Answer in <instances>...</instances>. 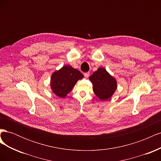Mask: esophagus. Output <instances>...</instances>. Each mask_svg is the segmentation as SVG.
Wrapping results in <instances>:
<instances>
[{"label":"esophagus","instance_id":"34e87169","mask_svg":"<svg viewBox=\"0 0 161 161\" xmlns=\"http://www.w3.org/2000/svg\"><path fill=\"white\" fill-rule=\"evenodd\" d=\"M89 75H90V73L88 72H85V74H84V75H85V76L86 77V78H88L89 76Z\"/></svg>","mask_w":161,"mask_h":161}]
</instances>
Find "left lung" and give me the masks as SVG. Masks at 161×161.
I'll return each mask as SVG.
<instances>
[{"mask_svg": "<svg viewBox=\"0 0 161 161\" xmlns=\"http://www.w3.org/2000/svg\"><path fill=\"white\" fill-rule=\"evenodd\" d=\"M89 79L93 85L95 94L102 101L111 98L118 87L116 79L103 67L99 68Z\"/></svg>", "mask_w": 161, "mask_h": 161, "instance_id": "1", "label": "left lung"}]
</instances>
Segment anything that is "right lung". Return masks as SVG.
Listing matches in <instances>:
<instances>
[{
	"instance_id": "1",
	"label": "right lung",
	"mask_w": 161,
	"mask_h": 161,
	"mask_svg": "<svg viewBox=\"0 0 161 161\" xmlns=\"http://www.w3.org/2000/svg\"><path fill=\"white\" fill-rule=\"evenodd\" d=\"M83 75L70 65H65L52 73L50 87L60 98H64L74 88L77 81L83 79Z\"/></svg>"
}]
</instances>
